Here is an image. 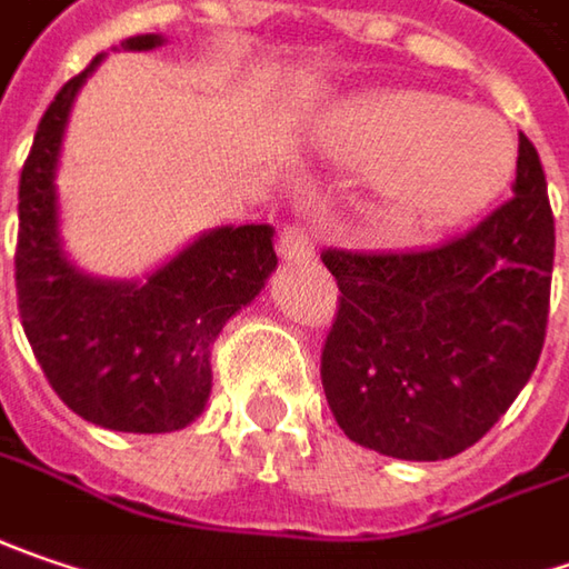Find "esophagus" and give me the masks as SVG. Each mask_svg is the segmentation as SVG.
Segmentation results:
<instances>
[{"label":"esophagus","instance_id":"34e87169","mask_svg":"<svg viewBox=\"0 0 569 569\" xmlns=\"http://www.w3.org/2000/svg\"><path fill=\"white\" fill-rule=\"evenodd\" d=\"M278 256L284 262H307L313 256V242L307 237L303 227H284L281 240H278Z\"/></svg>","mask_w":569,"mask_h":569}]
</instances>
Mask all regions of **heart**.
Wrapping results in <instances>:
<instances>
[{
  "label": "heart",
  "mask_w": 569,
  "mask_h": 569,
  "mask_svg": "<svg viewBox=\"0 0 569 569\" xmlns=\"http://www.w3.org/2000/svg\"><path fill=\"white\" fill-rule=\"evenodd\" d=\"M332 150L371 176L397 220L436 227L480 208L516 162L506 121L436 92H387L352 108L329 137Z\"/></svg>",
  "instance_id": "1"
}]
</instances>
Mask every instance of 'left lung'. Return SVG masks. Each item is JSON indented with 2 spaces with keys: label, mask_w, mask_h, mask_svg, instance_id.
<instances>
[{
  "label": "left lung",
  "mask_w": 569,
  "mask_h": 569,
  "mask_svg": "<svg viewBox=\"0 0 569 569\" xmlns=\"http://www.w3.org/2000/svg\"><path fill=\"white\" fill-rule=\"evenodd\" d=\"M342 298L320 378L339 429L403 461L480 441L526 387L548 329L555 217L519 133L512 198L470 230L403 252L327 249Z\"/></svg>",
  "instance_id": "1"
}]
</instances>
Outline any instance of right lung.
I'll return each mask as SVG.
<instances>
[{
  "mask_svg": "<svg viewBox=\"0 0 569 569\" xmlns=\"http://www.w3.org/2000/svg\"><path fill=\"white\" fill-rule=\"evenodd\" d=\"M137 34L124 50H153ZM101 53L43 111L18 182L14 288L24 336L57 397L114 432H176L211 397V346L278 266L269 223L217 227L147 281H108L72 266L60 246L57 162L82 82Z\"/></svg>",
  "mask_w": 569,
  "mask_h": 569,
  "instance_id": "obj_1",
  "label": "right lung"
}]
</instances>
